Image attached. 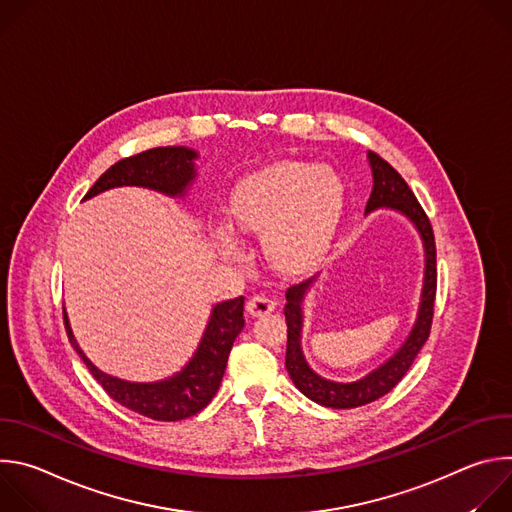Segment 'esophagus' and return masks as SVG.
Masks as SVG:
<instances>
[{
    "label": "esophagus",
    "instance_id": "esophagus-1",
    "mask_svg": "<svg viewBox=\"0 0 512 512\" xmlns=\"http://www.w3.org/2000/svg\"><path fill=\"white\" fill-rule=\"evenodd\" d=\"M275 300L267 298V296H253L249 302H247V312L253 316V318H261V316H267L275 310Z\"/></svg>",
    "mask_w": 512,
    "mask_h": 512
}]
</instances>
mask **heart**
Returning <instances> with one entry per match:
<instances>
[{
	"instance_id": "1",
	"label": "heart",
	"mask_w": 512,
	"mask_h": 512,
	"mask_svg": "<svg viewBox=\"0 0 512 512\" xmlns=\"http://www.w3.org/2000/svg\"><path fill=\"white\" fill-rule=\"evenodd\" d=\"M344 206V184L326 166L273 162L243 176L231 194L233 223L263 235L269 263L287 275L310 271L328 251ZM223 255L239 257L229 227L218 231Z\"/></svg>"
}]
</instances>
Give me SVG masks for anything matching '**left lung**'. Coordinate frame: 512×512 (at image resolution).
<instances>
[{
  "mask_svg": "<svg viewBox=\"0 0 512 512\" xmlns=\"http://www.w3.org/2000/svg\"><path fill=\"white\" fill-rule=\"evenodd\" d=\"M371 172H373V190L367 202V210L364 214H371L375 210H393L405 216L407 221L415 227L421 245H423V285L419 296V308L415 322L403 340V344L385 360L379 367H375L371 373L356 381H332L322 375H318L310 362L306 360L304 348H302V332H304V302L306 296L320 279V275H314L312 279L289 287L285 291V322H287V350H285V369L289 379L294 385L314 403L322 407L332 409H352L373 403L387 395L409 371L413 360L417 358L419 350L423 348L431 318H433V300H435V241L433 231L429 225V218L425 216L421 204L417 202L415 194L407 186V182L399 176V172L387 164L377 154H367Z\"/></svg>",
  "mask_w": 512,
  "mask_h": 512,
  "instance_id": "8db88e82",
  "label": "left lung"
}]
</instances>
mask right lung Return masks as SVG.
<instances>
[{"instance_id": "right-lung-1", "label": "right lung", "mask_w": 512, "mask_h": 512, "mask_svg": "<svg viewBox=\"0 0 512 512\" xmlns=\"http://www.w3.org/2000/svg\"><path fill=\"white\" fill-rule=\"evenodd\" d=\"M198 152L184 145H168V148H154L141 152L133 158L121 160L111 166L87 192L85 200L121 186H137L160 192L170 198H186L188 190L198 178L196 170ZM245 298L218 302L210 310V318L202 332V338L184 364L182 371L162 381L137 383L125 381L103 373L91 362V358L79 346L72 334L68 314L64 310V324L68 340L77 354L87 364L91 375L119 405L158 421H180L202 411L221 387L229 352L235 338L245 326Z\"/></svg>"}]
</instances>
